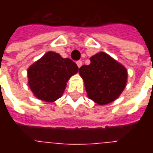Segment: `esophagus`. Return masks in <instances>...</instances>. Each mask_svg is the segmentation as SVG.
Wrapping results in <instances>:
<instances>
[{"label": "esophagus", "mask_w": 153, "mask_h": 153, "mask_svg": "<svg viewBox=\"0 0 153 153\" xmlns=\"http://www.w3.org/2000/svg\"><path fill=\"white\" fill-rule=\"evenodd\" d=\"M76 64H77V65H78V67L80 68V67L82 66V65H83V62H82L81 60H78V61L76 62Z\"/></svg>", "instance_id": "1"}]
</instances>
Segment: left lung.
I'll list each match as a JSON object with an SVG mask.
<instances>
[{"instance_id": "1", "label": "left lung", "mask_w": 153, "mask_h": 153, "mask_svg": "<svg viewBox=\"0 0 153 153\" xmlns=\"http://www.w3.org/2000/svg\"><path fill=\"white\" fill-rule=\"evenodd\" d=\"M90 61L88 65H83L79 70L88 97L98 105H106L117 99L127 83L125 67L102 51L91 57Z\"/></svg>"}]
</instances>
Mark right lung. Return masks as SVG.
<instances>
[{"label":"right lung","instance_id":"1","mask_svg":"<svg viewBox=\"0 0 153 153\" xmlns=\"http://www.w3.org/2000/svg\"><path fill=\"white\" fill-rule=\"evenodd\" d=\"M78 71L73 60L48 51L28 69V86L37 98L52 102L62 96L68 80Z\"/></svg>","mask_w":153,"mask_h":153}]
</instances>
